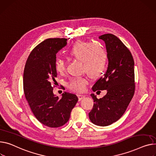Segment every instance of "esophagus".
Segmentation results:
<instances>
[{"instance_id": "34e87169", "label": "esophagus", "mask_w": 156, "mask_h": 156, "mask_svg": "<svg viewBox=\"0 0 156 156\" xmlns=\"http://www.w3.org/2000/svg\"><path fill=\"white\" fill-rule=\"evenodd\" d=\"M78 97L79 98V100H81L83 98H84L86 96L85 95H83V94H78Z\"/></svg>"}]
</instances>
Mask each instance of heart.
Returning <instances> with one entry per match:
<instances>
[{"label":"heart","instance_id":"b5f03b06","mask_svg":"<svg viewBox=\"0 0 156 156\" xmlns=\"http://www.w3.org/2000/svg\"><path fill=\"white\" fill-rule=\"evenodd\" d=\"M68 55L81 61V71L86 72L91 77L100 75L105 71L107 62V53L105 49L97 43L90 42H76L67 51ZM55 71L63 74L65 70V62L58 59L55 61ZM88 80L83 77H75L71 79L68 87L74 91H84Z\"/></svg>","mask_w":156,"mask_h":156}]
</instances>
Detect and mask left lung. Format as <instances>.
Masks as SVG:
<instances>
[{
    "instance_id": "1",
    "label": "left lung",
    "mask_w": 156,
    "mask_h": 156,
    "mask_svg": "<svg viewBox=\"0 0 156 156\" xmlns=\"http://www.w3.org/2000/svg\"><path fill=\"white\" fill-rule=\"evenodd\" d=\"M99 39L105 41L108 65L92 90H105L107 94L98 99L91 93L94 105L88 115L95 125L105 127L121 118L134 95V61L130 51L115 35L105 34Z\"/></svg>"
}]
</instances>
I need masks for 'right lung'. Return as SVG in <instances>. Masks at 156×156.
Instances as JSON below:
<instances>
[{
  "label": "right lung",
  "instance_id": "add662e5",
  "mask_svg": "<svg viewBox=\"0 0 156 156\" xmlns=\"http://www.w3.org/2000/svg\"><path fill=\"white\" fill-rule=\"evenodd\" d=\"M66 41L50 38L39 44L30 53L24 71V92L29 105L36 118L49 127L65 125L78 100L73 93L65 91L59 98L53 93L56 54L67 44Z\"/></svg>",
  "mask_w": 156,
  "mask_h": 156
}]
</instances>
